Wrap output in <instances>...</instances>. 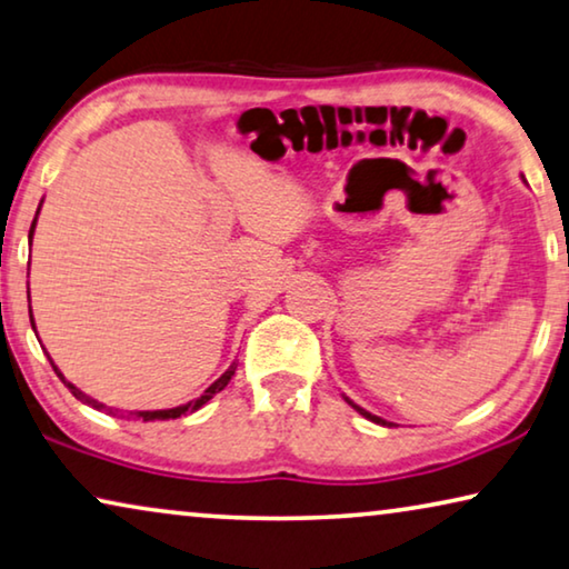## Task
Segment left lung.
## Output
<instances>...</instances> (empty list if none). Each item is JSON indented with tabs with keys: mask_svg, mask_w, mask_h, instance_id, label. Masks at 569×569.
Instances as JSON below:
<instances>
[{
	"mask_svg": "<svg viewBox=\"0 0 569 569\" xmlns=\"http://www.w3.org/2000/svg\"><path fill=\"white\" fill-rule=\"evenodd\" d=\"M345 401H347V403H350L355 411H360V413H362V417H366V419H370V421H376V423H380V427H391V423H388L386 419H380V417H376V413H370V411H366V409H360V406H358V403H352V401H350V398H345Z\"/></svg>",
	"mask_w": 569,
	"mask_h": 569,
	"instance_id": "obj_1",
	"label": "left lung"
}]
</instances>
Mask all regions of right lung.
<instances>
[{
    "instance_id": "1",
    "label": "right lung",
    "mask_w": 569,
    "mask_h": 569,
    "mask_svg": "<svg viewBox=\"0 0 569 569\" xmlns=\"http://www.w3.org/2000/svg\"><path fill=\"white\" fill-rule=\"evenodd\" d=\"M40 211V209H38ZM36 222H38V214H36V219H32V227H30V242H32V232H36ZM30 321H32V309H30ZM50 366H53V370H56V376L58 378H61L63 380V383H66V388H68V391H71L76 398H79V401H83V403H89V406H94V409L97 411H109V413H114V409H109V406H104V403H99V401H94V398H89L87 393H81L79 391V388H76L73 383H68V380L63 378V372L61 370H58L56 368V362L53 360H50ZM234 366H230V368H227L224 372H222V376H219L217 380H214V383H211L209 388H207V391H203L199 398H197V401H189V403H183V406H176V409H160V411H134V417H138V419H142V421H156V419H160V421H166V419H178V417H183V413H193V411H199L201 409V406L203 403H207L209 401V398H214L219 391H224V386L227 383H230V380H232V376H234Z\"/></svg>"
}]
</instances>
